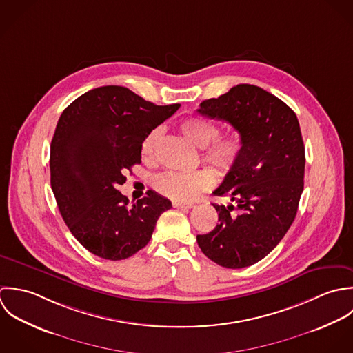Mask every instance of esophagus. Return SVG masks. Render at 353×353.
<instances>
[{"label": "esophagus", "mask_w": 353, "mask_h": 353, "mask_svg": "<svg viewBox=\"0 0 353 353\" xmlns=\"http://www.w3.org/2000/svg\"><path fill=\"white\" fill-rule=\"evenodd\" d=\"M194 205L192 203H183V202H173L174 209H191Z\"/></svg>", "instance_id": "obj_1"}]
</instances>
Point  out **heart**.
<instances>
[{
    "label": "heart",
    "mask_w": 353,
    "mask_h": 353,
    "mask_svg": "<svg viewBox=\"0 0 353 353\" xmlns=\"http://www.w3.org/2000/svg\"><path fill=\"white\" fill-rule=\"evenodd\" d=\"M181 134L195 145L203 148V158L222 176L229 174L240 162L244 150V141L239 134L218 137L219 127L203 117L191 116L179 125ZM162 130L154 128L141 143V155L151 159L155 154ZM214 184V173L209 169L194 172L169 170L154 179L155 190L173 201L188 202Z\"/></svg>",
    "instance_id": "1"
}]
</instances>
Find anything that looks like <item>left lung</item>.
I'll return each instance as SVG.
<instances>
[{
    "instance_id": "left-lung-1",
    "label": "left lung",
    "mask_w": 353,
    "mask_h": 353,
    "mask_svg": "<svg viewBox=\"0 0 353 353\" xmlns=\"http://www.w3.org/2000/svg\"><path fill=\"white\" fill-rule=\"evenodd\" d=\"M198 112L229 123L244 141L240 162L214 191L233 203L212 205L218 223L196 236L198 245L216 265L243 269L272 252L294 221L305 165L299 120L280 98L252 84L203 101Z\"/></svg>"
}]
</instances>
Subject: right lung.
Here are the masks:
<instances>
[{"mask_svg":"<svg viewBox=\"0 0 353 353\" xmlns=\"http://www.w3.org/2000/svg\"><path fill=\"white\" fill-rule=\"evenodd\" d=\"M121 85H103L76 98L63 112L50 144V184L61 216L91 254L127 259L151 239L169 199L148 191L131 208L117 188L141 162L144 138L176 113Z\"/></svg>","mask_w":353,"mask_h":353,"instance_id":"obj_1","label":"right lung"}]
</instances>
